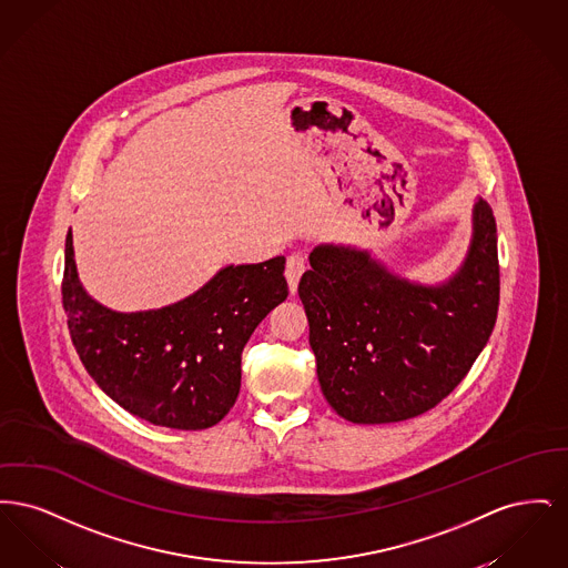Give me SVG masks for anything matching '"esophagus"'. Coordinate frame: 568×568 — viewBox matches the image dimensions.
Here are the masks:
<instances>
[{"label": "esophagus", "instance_id": "1", "mask_svg": "<svg viewBox=\"0 0 568 568\" xmlns=\"http://www.w3.org/2000/svg\"><path fill=\"white\" fill-rule=\"evenodd\" d=\"M304 271H306V257L302 253H292L287 257V266H285V276H287L292 294H296L297 281Z\"/></svg>", "mask_w": 568, "mask_h": 568}]
</instances>
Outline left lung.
Returning a JSON list of instances; mask_svg holds the SVG:
<instances>
[{"label":"left lung","mask_w":568,"mask_h":568,"mask_svg":"<svg viewBox=\"0 0 568 568\" xmlns=\"http://www.w3.org/2000/svg\"><path fill=\"white\" fill-rule=\"evenodd\" d=\"M297 294L329 406L353 424L417 417L449 396L484 352L498 315L496 219L473 209L459 271L422 285L387 271L368 251L320 244Z\"/></svg>","instance_id":"obj_1"}]
</instances>
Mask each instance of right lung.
<instances>
[{
  "instance_id": "right-lung-1",
  "label": "right lung",
  "mask_w": 568,
  "mask_h": 568,
  "mask_svg": "<svg viewBox=\"0 0 568 568\" xmlns=\"http://www.w3.org/2000/svg\"><path fill=\"white\" fill-rule=\"evenodd\" d=\"M283 272V255L225 266L181 302L116 313L82 290L68 232L61 296L72 343L104 394L153 426L204 430L239 398L244 345L287 297Z\"/></svg>"
}]
</instances>
